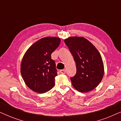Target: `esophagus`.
<instances>
[{
  "label": "esophagus",
  "instance_id": "1",
  "mask_svg": "<svg viewBox=\"0 0 121 121\" xmlns=\"http://www.w3.org/2000/svg\"><path fill=\"white\" fill-rule=\"evenodd\" d=\"M60 73H62V74H65L66 73L65 69H62V70H60Z\"/></svg>",
  "mask_w": 121,
  "mask_h": 121
}]
</instances>
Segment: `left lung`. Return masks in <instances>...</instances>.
Returning a JSON list of instances; mask_svg holds the SVG:
<instances>
[{
    "mask_svg": "<svg viewBox=\"0 0 121 121\" xmlns=\"http://www.w3.org/2000/svg\"><path fill=\"white\" fill-rule=\"evenodd\" d=\"M73 56L77 73L71 78L73 86L81 92L94 90L103 78L104 65L101 56L95 46L83 37L64 39Z\"/></svg>",
    "mask_w": 121,
    "mask_h": 121,
    "instance_id": "left-lung-1",
    "label": "left lung"
}]
</instances>
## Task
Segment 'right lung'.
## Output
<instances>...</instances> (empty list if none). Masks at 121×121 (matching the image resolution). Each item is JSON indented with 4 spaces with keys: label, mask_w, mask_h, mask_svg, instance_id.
<instances>
[{
    "label": "right lung",
    "mask_w": 121,
    "mask_h": 121,
    "mask_svg": "<svg viewBox=\"0 0 121 121\" xmlns=\"http://www.w3.org/2000/svg\"><path fill=\"white\" fill-rule=\"evenodd\" d=\"M60 42V39L57 37L42 38L32 44L23 56L21 76L26 85L34 91L42 94L54 87L57 73L51 54Z\"/></svg>",
    "instance_id": "add662e5"
}]
</instances>
